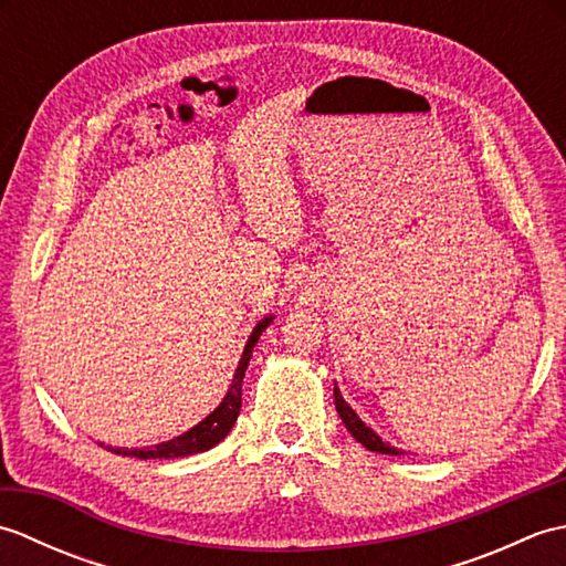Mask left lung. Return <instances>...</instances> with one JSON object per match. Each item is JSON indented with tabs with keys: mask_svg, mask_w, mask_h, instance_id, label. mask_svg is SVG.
Returning a JSON list of instances; mask_svg holds the SVG:
<instances>
[{
	"mask_svg": "<svg viewBox=\"0 0 566 566\" xmlns=\"http://www.w3.org/2000/svg\"><path fill=\"white\" fill-rule=\"evenodd\" d=\"M333 396H335V411L340 413V418H343V423H345V428L350 430V436L357 440V442H363L367 450H371V452H381V454H399V450L396 448H391V444H387L384 442L375 430L371 428H367L363 420H359V416L353 411L350 406H347V401L343 399L340 396V389L338 387H333Z\"/></svg>",
	"mask_w": 566,
	"mask_h": 566,
	"instance_id": "obj_1",
	"label": "left lung"
}]
</instances>
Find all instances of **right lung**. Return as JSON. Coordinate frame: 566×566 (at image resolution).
<instances>
[{
  "label": "right lung",
  "instance_id": "add662e5",
  "mask_svg": "<svg viewBox=\"0 0 566 566\" xmlns=\"http://www.w3.org/2000/svg\"><path fill=\"white\" fill-rule=\"evenodd\" d=\"M270 321L272 318L260 321L258 326H255V331H252L250 340H248L245 350H243V357H240V365L235 369V377H233L231 389H228V394H226V399L221 401V406L216 408L211 416L203 418L199 426L187 430L185 436H179L175 440L153 444V448H143V450L109 448V450L116 452V454H124V457H138V460H158V457H163V460H170V457H187V454L207 452V450L213 448V444H219L228 436V432H231L235 418L240 413V384H243L245 369H248V363H250V357H252V347H255V343L260 340L262 331L270 326Z\"/></svg>",
  "mask_w": 566,
  "mask_h": 566
}]
</instances>
